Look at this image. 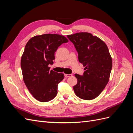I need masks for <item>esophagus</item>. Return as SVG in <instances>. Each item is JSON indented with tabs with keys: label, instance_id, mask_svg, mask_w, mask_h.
Masks as SVG:
<instances>
[{
	"label": "esophagus",
	"instance_id": "obj_1",
	"mask_svg": "<svg viewBox=\"0 0 133 133\" xmlns=\"http://www.w3.org/2000/svg\"><path fill=\"white\" fill-rule=\"evenodd\" d=\"M64 76H65V77H70V76H72V74H64Z\"/></svg>",
	"mask_w": 133,
	"mask_h": 133
}]
</instances>
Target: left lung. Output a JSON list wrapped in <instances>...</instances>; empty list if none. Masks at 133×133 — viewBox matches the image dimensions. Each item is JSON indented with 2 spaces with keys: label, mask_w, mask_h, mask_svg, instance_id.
Here are the masks:
<instances>
[{
  "label": "left lung",
  "mask_w": 133,
  "mask_h": 133,
  "mask_svg": "<svg viewBox=\"0 0 133 133\" xmlns=\"http://www.w3.org/2000/svg\"><path fill=\"white\" fill-rule=\"evenodd\" d=\"M78 53L79 62L85 66L83 75L75 74L77 84L73 89L84 100L96 98L109 80L112 59L106 44L99 38L87 32L67 35Z\"/></svg>",
  "instance_id": "left-lung-1"
}]
</instances>
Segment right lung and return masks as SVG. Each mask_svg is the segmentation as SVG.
Wrapping results in <instances>:
<instances>
[{"mask_svg":"<svg viewBox=\"0 0 133 133\" xmlns=\"http://www.w3.org/2000/svg\"><path fill=\"white\" fill-rule=\"evenodd\" d=\"M68 40L63 35L45 34L30 38L21 58L23 79L33 97L41 102H47L57 95L58 84L64 75L50 70L55 52Z\"/></svg>","mask_w":133,"mask_h":133,"instance_id":"obj_1","label":"right lung"}]
</instances>
